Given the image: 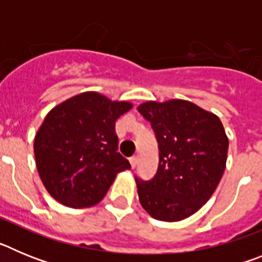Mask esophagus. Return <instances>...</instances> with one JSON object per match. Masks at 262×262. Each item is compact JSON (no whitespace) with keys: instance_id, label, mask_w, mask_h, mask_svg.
Here are the masks:
<instances>
[{"instance_id":"34e87169","label":"esophagus","mask_w":262,"mask_h":262,"mask_svg":"<svg viewBox=\"0 0 262 262\" xmlns=\"http://www.w3.org/2000/svg\"><path fill=\"white\" fill-rule=\"evenodd\" d=\"M129 163H131V166H133V168H136V166H138V163H139L138 156L131 157V159H129Z\"/></svg>"}]
</instances>
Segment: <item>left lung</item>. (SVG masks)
I'll return each instance as SVG.
<instances>
[{
  "label": "left lung",
  "mask_w": 262,
  "mask_h": 262,
  "mask_svg": "<svg viewBox=\"0 0 262 262\" xmlns=\"http://www.w3.org/2000/svg\"><path fill=\"white\" fill-rule=\"evenodd\" d=\"M139 113L159 143L151 181L136 178L139 202L157 221L178 222L210 200L224 173L228 138L219 117L185 99L147 101Z\"/></svg>",
  "instance_id": "8db88e82"
}]
</instances>
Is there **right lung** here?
<instances>
[{
	"instance_id": "obj_1",
	"label": "right lung",
	"mask_w": 262,
	"mask_h": 262,
	"mask_svg": "<svg viewBox=\"0 0 262 262\" xmlns=\"http://www.w3.org/2000/svg\"><path fill=\"white\" fill-rule=\"evenodd\" d=\"M133 106L84 92L51 108L34 139V154L52 198L73 209L103 200L118 173L131 168L117 151L115 120Z\"/></svg>"
}]
</instances>
